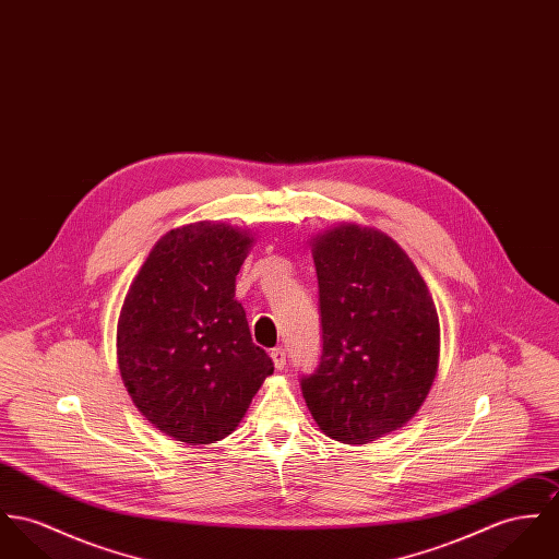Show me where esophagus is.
<instances>
[{"mask_svg": "<svg viewBox=\"0 0 559 559\" xmlns=\"http://www.w3.org/2000/svg\"><path fill=\"white\" fill-rule=\"evenodd\" d=\"M270 357H272L276 370H283V368L287 366V353H285V348H281V346L272 348V350H270Z\"/></svg>", "mask_w": 559, "mask_h": 559, "instance_id": "obj_1", "label": "esophagus"}]
</instances>
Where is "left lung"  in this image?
I'll list each match as a JSON object with an SVG mask.
<instances>
[{"instance_id":"left-lung-1","label":"left lung","mask_w":559,"mask_h":559,"mask_svg":"<svg viewBox=\"0 0 559 559\" xmlns=\"http://www.w3.org/2000/svg\"><path fill=\"white\" fill-rule=\"evenodd\" d=\"M323 353L301 395L317 426L344 444L400 430L430 393L440 323L413 259L385 231L343 223L310 240Z\"/></svg>"}]
</instances>
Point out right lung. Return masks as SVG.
<instances>
[{
  "mask_svg": "<svg viewBox=\"0 0 559 559\" xmlns=\"http://www.w3.org/2000/svg\"><path fill=\"white\" fill-rule=\"evenodd\" d=\"M255 236L216 221L164 234L129 285L117 361L142 417L185 444L238 428L272 359L253 344L236 274Z\"/></svg>",
  "mask_w": 559,
  "mask_h": 559,
  "instance_id": "add662e5",
  "label": "right lung"
}]
</instances>
